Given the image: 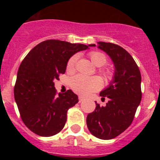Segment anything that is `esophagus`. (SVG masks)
Returning a JSON list of instances; mask_svg holds the SVG:
<instances>
[{
	"mask_svg": "<svg viewBox=\"0 0 160 160\" xmlns=\"http://www.w3.org/2000/svg\"><path fill=\"white\" fill-rule=\"evenodd\" d=\"M84 101V98H83L82 96H79V102H82V101Z\"/></svg>",
	"mask_w": 160,
	"mask_h": 160,
	"instance_id": "obj_1",
	"label": "esophagus"
}]
</instances>
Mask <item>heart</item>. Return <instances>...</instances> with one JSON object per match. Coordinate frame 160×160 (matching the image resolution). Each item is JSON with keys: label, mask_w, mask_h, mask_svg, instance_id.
<instances>
[{"label": "heart", "mask_w": 160, "mask_h": 160, "mask_svg": "<svg viewBox=\"0 0 160 160\" xmlns=\"http://www.w3.org/2000/svg\"><path fill=\"white\" fill-rule=\"evenodd\" d=\"M89 56L91 62L98 67L105 65L108 61L105 55L101 52H90ZM77 59H78V55L77 54L73 55L70 58L67 65V70L69 72H73L75 70ZM102 72L106 77H111V72L108 70H103ZM101 85H102L101 80L98 77H86L82 75H77L70 79V87L72 90L78 94L83 96H86L92 92L99 90Z\"/></svg>", "instance_id": "b5f03b06"}]
</instances>
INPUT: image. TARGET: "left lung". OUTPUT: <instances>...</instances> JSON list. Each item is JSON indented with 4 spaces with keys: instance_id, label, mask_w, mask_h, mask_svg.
Instances as JSON below:
<instances>
[{
    "instance_id": "8db88e82",
    "label": "left lung",
    "mask_w": 160,
    "mask_h": 160,
    "mask_svg": "<svg viewBox=\"0 0 160 160\" xmlns=\"http://www.w3.org/2000/svg\"><path fill=\"white\" fill-rule=\"evenodd\" d=\"M98 43V47L111 57L115 70L109 86L100 93L102 98H108V102L104 107L96 103L94 111L87 117V125L95 137L108 140L132 124L142 99V78L136 62L125 49L111 42Z\"/></svg>"
}]
</instances>
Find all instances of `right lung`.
I'll list each match as a JSON object with an SVG mask.
<instances>
[{
  "instance_id": "right-lung-1",
  "label": "right lung",
  "mask_w": 160,
  "mask_h": 160,
  "mask_svg": "<svg viewBox=\"0 0 160 160\" xmlns=\"http://www.w3.org/2000/svg\"><path fill=\"white\" fill-rule=\"evenodd\" d=\"M88 49L83 44L50 39L28 53L17 74L14 95L22 122L36 135L49 137L63 128L67 111L78 103L71 90L57 94L55 80L65 73L72 56Z\"/></svg>"
}]
</instances>
